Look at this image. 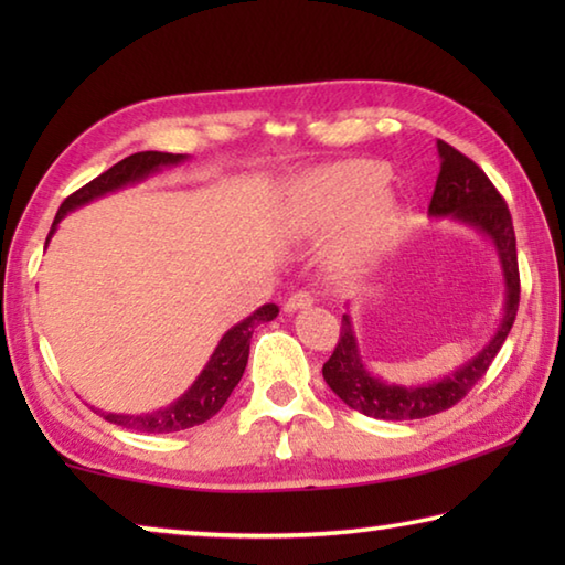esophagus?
Here are the masks:
<instances>
[{"label":"esophagus","mask_w":565,"mask_h":565,"mask_svg":"<svg viewBox=\"0 0 565 565\" xmlns=\"http://www.w3.org/2000/svg\"><path fill=\"white\" fill-rule=\"evenodd\" d=\"M311 303H313V296H311L309 291H296V294L289 296V299L284 301V311H286V313H294V311L309 309Z\"/></svg>","instance_id":"1"}]
</instances>
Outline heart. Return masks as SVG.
Listing matches in <instances>:
<instances>
[{"instance_id": "1", "label": "heart", "mask_w": 565, "mask_h": 565, "mask_svg": "<svg viewBox=\"0 0 565 565\" xmlns=\"http://www.w3.org/2000/svg\"><path fill=\"white\" fill-rule=\"evenodd\" d=\"M388 171L374 159H351L311 171L296 181L286 206V234L294 242L329 236L323 264L331 274L369 266L386 246L396 202L386 189Z\"/></svg>"}]
</instances>
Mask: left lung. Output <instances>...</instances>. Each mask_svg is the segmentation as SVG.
I'll use <instances>...</instances> for the list:
<instances>
[{
    "label": "left lung",
    "mask_w": 565,
    "mask_h": 565,
    "mask_svg": "<svg viewBox=\"0 0 565 565\" xmlns=\"http://www.w3.org/2000/svg\"><path fill=\"white\" fill-rule=\"evenodd\" d=\"M436 147L441 171H438L431 204H428V216H451L454 222L476 228L493 244L505 284L503 317L489 343L451 374L428 381V384L401 386L371 374L359 351L351 317L343 313L341 337L331 359L323 363V379L343 404L371 418L411 420L441 414V411L456 406L489 371L495 353L501 351L505 337H509L515 311H519V256H515V234L509 206L481 167L441 139L436 141Z\"/></svg>",
    "instance_id": "8db88e82"
}]
</instances>
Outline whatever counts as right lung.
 Wrapping results in <instances>:
<instances>
[{
	"label": "right lung",
	"mask_w": 565,
	"mask_h": 565,
	"mask_svg": "<svg viewBox=\"0 0 565 565\" xmlns=\"http://www.w3.org/2000/svg\"><path fill=\"white\" fill-rule=\"evenodd\" d=\"M181 161H186V154H167V151H139V154L121 159L119 164H114L97 179H92L89 184H84L79 191H74L72 196L64 199L60 212L54 216V224H52L50 236H46V244H50L52 234L56 232V224H60L66 214L74 212V209L89 204L99 196H107L117 189L131 186L137 184V181H145L147 177L157 174V171H161L164 167H174V164H181ZM276 317H279V306L264 303L252 313V317L234 323V327L224 333L222 341L216 343V349L212 356H209L202 374L196 376L194 384H191L184 394L174 401V404L151 411V414H139V416L107 414V411H99L94 406L92 408L107 418L109 424L131 428V431H141V434H174V431H184V428L204 424V420H209L222 411L226 398L232 396V391L236 388L238 381H242L246 361H248V343H252L254 329L259 327V323L271 321Z\"/></svg>",
	"instance_id": "right-lung-1"
}]
</instances>
